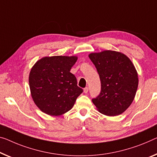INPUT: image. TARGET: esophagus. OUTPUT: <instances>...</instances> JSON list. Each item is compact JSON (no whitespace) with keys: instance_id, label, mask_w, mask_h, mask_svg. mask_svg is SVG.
<instances>
[{"instance_id":"34e87169","label":"esophagus","mask_w":157,"mask_h":157,"mask_svg":"<svg viewBox=\"0 0 157 157\" xmlns=\"http://www.w3.org/2000/svg\"><path fill=\"white\" fill-rule=\"evenodd\" d=\"M83 91H84V93H88V87H86V88L83 89Z\"/></svg>"}]
</instances>
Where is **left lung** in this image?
<instances>
[{"mask_svg":"<svg viewBox=\"0 0 157 157\" xmlns=\"http://www.w3.org/2000/svg\"><path fill=\"white\" fill-rule=\"evenodd\" d=\"M100 78L101 90L92 101L99 112L114 117L124 112L133 101L138 86L136 68L121 52L105 50L89 55Z\"/></svg>","mask_w":157,"mask_h":157,"instance_id":"8db88e82","label":"left lung"}]
</instances>
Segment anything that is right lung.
Listing matches in <instances>:
<instances>
[{
  "instance_id": "1",
  "label": "right lung",
  "mask_w": 157,
  "mask_h": 157,
  "mask_svg": "<svg viewBox=\"0 0 157 157\" xmlns=\"http://www.w3.org/2000/svg\"><path fill=\"white\" fill-rule=\"evenodd\" d=\"M76 56L43 57L31 68L29 83L31 97L37 107L50 116H59L70 110L83 89L77 86L70 70Z\"/></svg>"
}]
</instances>
